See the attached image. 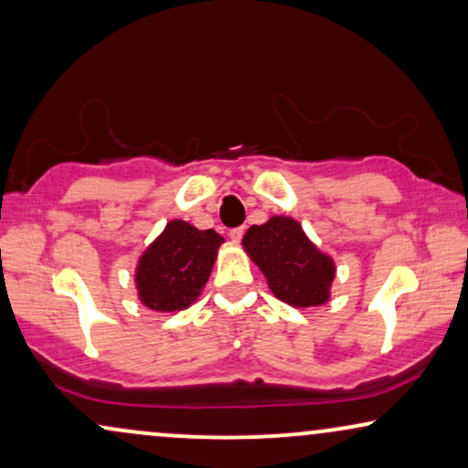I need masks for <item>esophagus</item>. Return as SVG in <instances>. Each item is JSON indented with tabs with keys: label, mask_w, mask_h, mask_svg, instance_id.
Wrapping results in <instances>:
<instances>
[{
	"label": "esophagus",
	"mask_w": 468,
	"mask_h": 468,
	"mask_svg": "<svg viewBox=\"0 0 468 468\" xmlns=\"http://www.w3.org/2000/svg\"><path fill=\"white\" fill-rule=\"evenodd\" d=\"M229 238L233 239V241H241V238H244V227L230 229V230H229Z\"/></svg>",
	"instance_id": "obj_1"
}]
</instances>
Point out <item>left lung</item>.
<instances>
[{
    "instance_id": "obj_1",
    "label": "left lung",
    "mask_w": 468,
    "mask_h": 468,
    "mask_svg": "<svg viewBox=\"0 0 468 468\" xmlns=\"http://www.w3.org/2000/svg\"><path fill=\"white\" fill-rule=\"evenodd\" d=\"M244 250L263 271L270 292L295 309L330 300L335 261L306 238L303 224L289 216H271L246 230Z\"/></svg>"
}]
</instances>
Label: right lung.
<instances>
[{
    "instance_id": "right-lung-1",
    "label": "right lung",
    "mask_w": 468,
    "mask_h": 468,
    "mask_svg": "<svg viewBox=\"0 0 468 468\" xmlns=\"http://www.w3.org/2000/svg\"><path fill=\"white\" fill-rule=\"evenodd\" d=\"M220 244L224 238L214 229L198 230L190 222L170 220L135 265L140 303L157 313H176L197 303Z\"/></svg>"
}]
</instances>
